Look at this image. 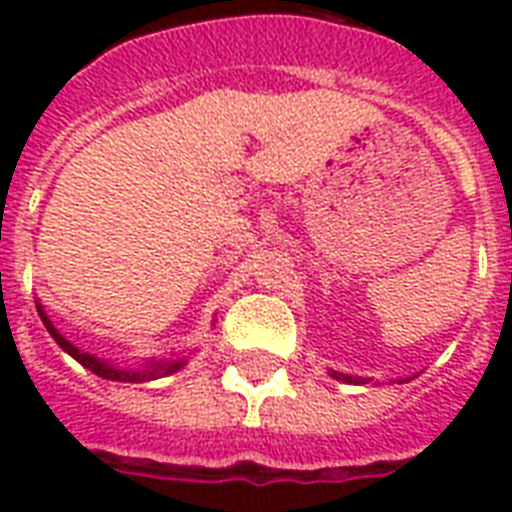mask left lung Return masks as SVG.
<instances>
[{
    "mask_svg": "<svg viewBox=\"0 0 512 512\" xmlns=\"http://www.w3.org/2000/svg\"><path fill=\"white\" fill-rule=\"evenodd\" d=\"M337 377V380H342V382H361V385H364V377H350V374H340V372H332Z\"/></svg>",
    "mask_w": 512,
    "mask_h": 512,
    "instance_id": "1",
    "label": "left lung"
}]
</instances>
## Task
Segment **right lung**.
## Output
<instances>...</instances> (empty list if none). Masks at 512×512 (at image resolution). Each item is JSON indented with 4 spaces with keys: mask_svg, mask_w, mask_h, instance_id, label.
<instances>
[{
    "mask_svg": "<svg viewBox=\"0 0 512 512\" xmlns=\"http://www.w3.org/2000/svg\"><path fill=\"white\" fill-rule=\"evenodd\" d=\"M36 311H39V316H42L44 327H47V332H50L52 337H55V342H58L60 348L66 350L68 356L76 358L79 364L84 366V369H90L92 374H98V377H103V380H116V382H148V380H156V377H164V374H172L177 372L180 366L185 364V361H151L148 366H143V369H119V366H111L108 361H100V358L90 356V353H82V350L76 348V345H71V342L66 340V337L60 335L58 329L52 327V321L44 316L42 305H36Z\"/></svg>",
    "mask_w": 512,
    "mask_h": 512,
    "instance_id": "add662e5",
    "label": "right lung"
}]
</instances>
